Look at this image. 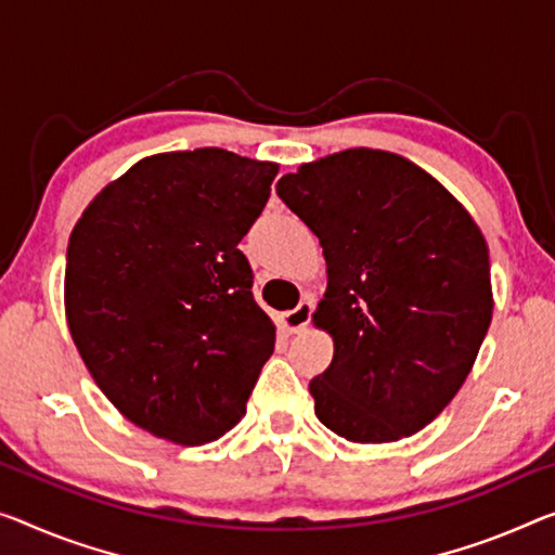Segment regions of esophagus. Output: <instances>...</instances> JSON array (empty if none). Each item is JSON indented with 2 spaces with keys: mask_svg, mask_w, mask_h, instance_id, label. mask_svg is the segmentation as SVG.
<instances>
[{
  "mask_svg": "<svg viewBox=\"0 0 555 555\" xmlns=\"http://www.w3.org/2000/svg\"><path fill=\"white\" fill-rule=\"evenodd\" d=\"M312 307L314 305L310 300H302L295 310L283 312L280 314V327H283L287 335H297V332H302L312 320Z\"/></svg>",
  "mask_w": 555,
  "mask_h": 555,
  "instance_id": "esophagus-1",
  "label": "esophagus"
}]
</instances>
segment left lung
I'll list each match as a JSON object with an SVG mask.
<instances>
[{"label":"left lung","mask_w":555,"mask_h":555,"mask_svg":"<svg viewBox=\"0 0 555 555\" xmlns=\"http://www.w3.org/2000/svg\"><path fill=\"white\" fill-rule=\"evenodd\" d=\"M278 195L327 262L312 322L335 354L310 382L314 414L354 444L412 437L462 389L491 325L479 225L437 178L377 149L302 164Z\"/></svg>","instance_id":"left-lung-1"}]
</instances>
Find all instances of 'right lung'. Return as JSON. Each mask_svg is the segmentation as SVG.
Wrapping results in <instances>:
<instances>
[{
  "label": "right lung",
  "mask_w": 555,
  "mask_h": 555,
  "mask_svg": "<svg viewBox=\"0 0 555 555\" xmlns=\"http://www.w3.org/2000/svg\"><path fill=\"white\" fill-rule=\"evenodd\" d=\"M278 168L223 149L156 153L111 181L72 230V339L108 402L153 437H223L275 349L237 243Z\"/></svg>",
  "instance_id": "add662e5"
}]
</instances>
